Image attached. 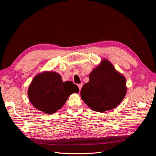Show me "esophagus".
<instances>
[{
  "label": "esophagus",
  "instance_id": "obj_1",
  "mask_svg": "<svg viewBox=\"0 0 156 156\" xmlns=\"http://www.w3.org/2000/svg\"><path fill=\"white\" fill-rule=\"evenodd\" d=\"M83 85V84L82 83H80V84H77V86H78V87H79V90H81V88H82Z\"/></svg>",
  "mask_w": 156,
  "mask_h": 156
}]
</instances>
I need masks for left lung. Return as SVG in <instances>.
<instances>
[{"mask_svg": "<svg viewBox=\"0 0 156 156\" xmlns=\"http://www.w3.org/2000/svg\"><path fill=\"white\" fill-rule=\"evenodd\" d=\"M126 79L116 71L107 60L89 75V82L81 90L83 101L98 112L109 111L116 107L126 94Z\"/></svg>", "mask_w": 156, "mask_h": 156, "instance_id": "8db88e82", "label": "left lung"}]
</instances>
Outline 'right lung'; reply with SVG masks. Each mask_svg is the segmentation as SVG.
<instances>
[{"instance_id": "right-lung-1", "label": "right lung", "mask_w": 156, "mask_h": 156, "mask_svg": "<svg viewBox=\"0 0 156 156\" xmlns=\"http://www.w3.org/2000/svg\"><path fill=\"white\" fill-rule=\"evenodd\" d=\"M78 92L76 84L62 82L58 73L49 72L36 75L29 88L28 96L37 109L52 114L63 106L71 94Z\"/></svg>"}]
</instances>
